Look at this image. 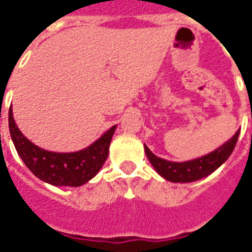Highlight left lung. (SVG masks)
I'll use <instances>...</instances> for the list:
<instances>
[{
	"instance_id": "1",
	"label": "left lung",
	"mask_w": 252,
	"mask_h": 252,
	"mask_svg": "<svg viewBox=\"0 0 252 252\" xmlns=\"http://www.w3.org/2000/svg\"><path fill=\"white\" fill-rule=\"evenodd\" d=\"M238 136L239 130H237V133L222 146H220L219 149H216L215 152L207 156L187 162H171L162 159L152 153L146 145L145 153L150 163L162 178H165L166 180L172 183H189V182L203 179L222 165L233 153Z\"/></svg>"
}]
</instances>
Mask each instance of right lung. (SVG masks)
Masks as SVG:
<instances>
[{
    "instance_id": "1",
    "label": "right lung",
    "mask_w": 252,
    "mask_h": 252,
    "mask_svg": "<svg viewBox=\"0 0 252 252\" xmlns=\"http://www.w3.org/2000/svg\"><path fill=\"white\" fill-rule=\"evenodd\" d=\"M9 129L19 157L33 175L52 186L80 187L94 178L108 157V148L116 126L86 149L74 153H55L36 146L23 136L9 110Z\"/></svg>"
}]
</instances>
